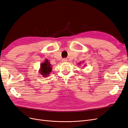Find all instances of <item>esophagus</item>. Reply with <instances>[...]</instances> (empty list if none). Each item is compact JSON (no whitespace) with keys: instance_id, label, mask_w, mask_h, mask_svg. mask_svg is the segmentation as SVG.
Wrapping results in <instances>:
<instances>
[{"instance_id":"obj_1","label":"esophagus","mask_w":128,"mask_h":128,"mask_svg":"<svg viewBox=\"0 0 128 128\" xmlns=\"http://www.w3.org/2000/svg\"><path fill=\"white\" fill-rule=\"evenodd\" d=\"M62 62H67V61H68V60H67V59L64 58V59H63L62 60Z\"/></svg>"}]
</instances>
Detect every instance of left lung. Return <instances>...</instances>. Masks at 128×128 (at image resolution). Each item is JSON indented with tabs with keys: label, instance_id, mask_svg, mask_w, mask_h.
<instances>
[{
	"label": "left lung",
	"instance_id": "1",
	"mask_svg": "<svg viewBox=\"0 0 128 128\" xmlns=\"http://www.w3.org/2000/svg\"><path fill=\"white\" fill-rule=\"evenodd\" d=\"M81 64V62H80V63H79L78 64Z\"/></svg>",
	"mask_w": 128,
	"mask_h": 128
}]
</instances>
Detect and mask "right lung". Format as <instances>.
Returning a JSON list of instances; mask_svg holds the SVG:
<instances>
[{
    "label": "right lung",
    "mask_w": 128,
    "mask_h": 128,
    "mask_svg": "<svg viewBox=\"0 0 128 128\" xmlns=\"http://www.w3.org/2000/svg\"><path fill=\"white\" fill-rule=\"evenodd\" d=\"M51 64L48 59H46L44 62L42 63L40 65V68L39 70V72L43 77H47L52 72Z\"/></svg>",
    "instance_id": "add662e5"
}]
</instances>
